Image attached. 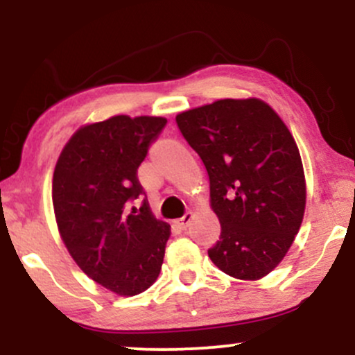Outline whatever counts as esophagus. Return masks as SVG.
<instances>
[{
	"label": "esophagus",
	"instance_id": "34e87169",
	"mask_svg": "<svg viewBox=\"0 0 355 355\" xmlns=\"http://www.w3.org/2000/svg\"><path fill=\"white\" fill-rule=\"evenodd\" d=\"M191 218H193V214H191V211H187L185 215H183V217L180 218V220H177V225L180 227V229H187V227H189V223L191 222Z\"/></svg>",
	"mask_w": 355,
	"mask_h": 355
}]
</instances>
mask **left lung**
Instances as JSON below:
<instances>
[{"label": "left lung", "mask_w": 355, "mask_h": 355, "mask_svg": "<svg viewBox=\"0 0 355 355\" xmlns=\"http://www.w3.org/2000/svg\"><path fill=\"white\" fill-rule=\"evenodd\" d=\"M210 180L222 232L211 262L257 280L279 266L304 218L305 178L291 132L262 100H218L177 115Z\"/></svg>", "instance_id": "1"}]
</instances>
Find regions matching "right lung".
I'll return each mask as SVG.
<instances>
[{
  "label": "right lung",
  "instance_id": "right-lung-1",
  "mask_svg": "<svg viewBox=\"0 0 355 355\" xmlns=\"http://www.w3.org/2000/svg\"><path fill=\"white\" fill-rule=\"evenodd\" d=\"M165 125L160 116L126 115L87 125L55 166L61 239L81 270L118 295L146 291L164 263L170 225L152 215L137 170Z\"/></svg>",
  "mask_w": 355,
  "mask_h": 355
}]
</instances>
